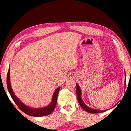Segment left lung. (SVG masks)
Here are the masks:
<instances>
[{
    "label": "left lung",
    "mask_w": 131,
    "mask_h": 131,
    "mask_svg": "<svg viewBox=\"0 0 131 131\" xmlns=\"http://www.w3.org/2000/svg\"><path fill=\"white\" fill-rule=\"evenodd\" d=\"M76 94H77V100H78L79 105H80L81 107L83 108L84 110H85L86 112L90 113H100L102 112H106V110H98L96 109H93V108H90L89 107L87 106L85 103L83 102V101H82L81 99V91L79 85L78 84H76Z\"/></svg>",
    "instance_id": "left-lung-1"
}]
</instances>
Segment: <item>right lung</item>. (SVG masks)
Here are the masks:
<instances>
[{
  "label": "right lung",
  "instance_id": "right-lung-1",
  "mask_svg": "<svg viewBox=\"0 0 131 131\" xmlns=\"http://www.w3.org/2000/svg\"><path fill=\"white\" fill-rule=\"evenodd\" d=\"M10 68L8 69V71L7 75V87L10 94L12 96L13 100L14 102L16 103L18 107L23 111L25 114L29 115L31 116L35 117H41L44 116H47L50 114L55 109V106L57 105V97L58 95L59 91L60 89V87L58 88L54 93L52 98V102L48 106H46L45 107L39 108H30L28 106H26L25 104L23 103L18 98V97L14 95V92L12 87H11L10 84Z\"/></svg>",
  "mask_w": 131,
  "mask_h": 131
}]
</instances>
